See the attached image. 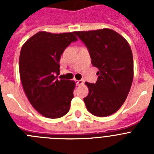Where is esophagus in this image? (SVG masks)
Segmentation results:
<instances>
[{"label":"esophagus","instance_id":"obj_1","mask_svg":"<svg viewBox=\"0 0 154 154\" xmlns=\"http://www.w3.org/2000/svg\"><path fill=\"white\" fill-rule=\"evenodd\" d=\"M75 84L76 85H81L83 84V80H75Z\"/></svg>","mask_w":154,"mask_h":154}]
</instances>
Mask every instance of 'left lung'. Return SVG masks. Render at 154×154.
I'll return each mask as SVG.
<instances>
[{"label":"left lung","mask_w":154,"mask_h":154,"mask_svg":"<svg viewBox=\"0 0 154 154\" xmlns=\"http://www.w3.org/2000/svg\"><path fill=\"white\" fill-rule=\"evenodd\" d=\"M89 51L92 65L99 69L96 83L85 82L89 94L84 98L92 115L104 117L116 112L123 104L133 79V59L126 39L108 28L75 31Z\"/></svg>","instance_id":"left-lung-1"}]
</instances>
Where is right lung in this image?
<instances>
[{
  "label": "right lung",
  "mask_w": 154,
  "mask_h": 154,
  "mask_svg": "<svg viewBox=\"0 0 154 154\" xmlns=\"http://www.w3.org/2000/svg\"><path fill=\"white\" fill-rule=\"evenodd\" d=\"M78 40L74 32L51 34L41 31L24 44L19 57V72L28 100L40 114L50 119L69 112L74 97L75 82L58 79L61 55Z\"/></svg>",
  "instance_id": "right-lung-1"
}]
</instances>
